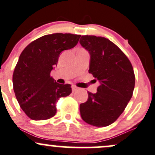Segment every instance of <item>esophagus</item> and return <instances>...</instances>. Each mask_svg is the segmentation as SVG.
<instances>
[{"label":"esophagus","instance_id":"34e87169","mask_svg":"<svg viewBox=\"0 0 155 155\" xmlns=\"http://www.w3.org/2000/svg\"><path fill=\"white\" fill-rule=\"evenodd\" d=\"M78 90V87H76V86H73L72 87V91L73 92H75V91H76Z\"/></svg>","mask_w":155,"mask_h":155}]
</instances>
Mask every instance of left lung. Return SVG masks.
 Returning a JSON list of instances; mask_svg holds the SVG:
<instances>
[{
  "label": "left lung",
  "instance_id": "1",
  "mask_svg": "<svg viewBox=\"0 0 155 155\" xmlns=\"http://www.w3.org/2000/svg\"><path fill=\"white\" fill-rule=\"evenodd\" d=\"M79 43L90 54L88 72L99 83L96 94L80 104L82 120L96 127L110 125L132 97L135 76L131 62L115 44L104 37L82 35Z\"/></svg>",
  "mask_w": 155,
  "mask_h": 155
}]
</instances>
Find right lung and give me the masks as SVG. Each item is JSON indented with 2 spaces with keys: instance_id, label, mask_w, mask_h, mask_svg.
<instances>
[{
  "instance_id": "right-lung-1",
  "label": "right lung",
  "mask_w": 155,
  "mask_h": 155,
  "mask_svg": "<svg viewBox=\"0 0 155 155\" xmlns=\"http://www.w3.org/2000/svg\"><path fill=\"white\" fill-rule=\"evenodd\" d=\"M80 35L54 33L41 37L22 51L12 76L16 99L33 120H45L56 114L58 99L70 95L71 85L56 82L50 72L62 51L73 48Z\"/></svg>"
}]
</instances>
